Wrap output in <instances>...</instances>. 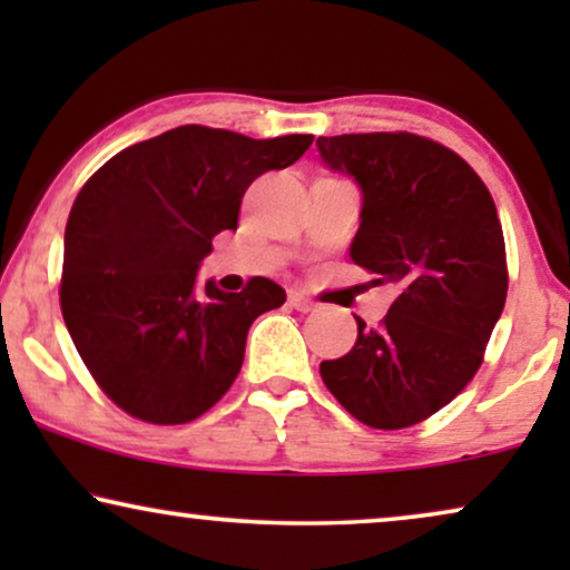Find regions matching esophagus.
Segmentation results:
<instances>
[{"label": "esophagus", "mask_w": 570, "mask_h": 570, "mask_svg": "<svg viewBox=\"0 0 570 570\" xmlns=\"http://www.w3.org/2000/svg\"><path fill=\"white\" fill-rule=\"evenodd\" d=\"M287 303H291L295 311H301V314H308V311L316 308V303L311 301V298H306V295L298 293V291H293L291 295H287Z\"/></svg>", "instance_id": "1"}]
</instances>
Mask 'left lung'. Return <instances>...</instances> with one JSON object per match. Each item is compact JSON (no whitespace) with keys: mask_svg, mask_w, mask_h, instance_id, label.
<instances>
[{"mask_svg":"<svg viewBox=\"0 0 570 570\" xmlns=\"http://www.w3.org/2000/svg\"><path fill=\"white\" fill-rule=\"evenodd\" d=\"M318 155L363 194L350 259L400 295L384 322H357L347 355L318 365L350 415L381 431L431 417L478 373L503 314V228L482 178L410 131L318 137Z\"/></svg>","mask_w":570,"mask_h":570,"instance_id":"8db88e82","label":"left lung"}]
</instances>
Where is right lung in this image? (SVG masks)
Segmentation results:
<instances>
[{
  "instance_id": "obj_1",
  "label": "right lung",
  "mask_w": 570,
  "mask_h": 570,
  "mask_svg": "<svg viewBox=\"0 0 570 570\" xmlns=\"http://www.w3.org/2000/svg\"><path fill=\"white\" fill-rule=\"evenodd\" d=\"M314 135L252 139L228 129L163 131L114 155L77 194L65 230L61 314L82 363L145 423L197 420L236 381L256 316L285 291L267 277L225 293L197 269L238 228L248 184L293 166Z\"/></svg>"
}]
</instances>
